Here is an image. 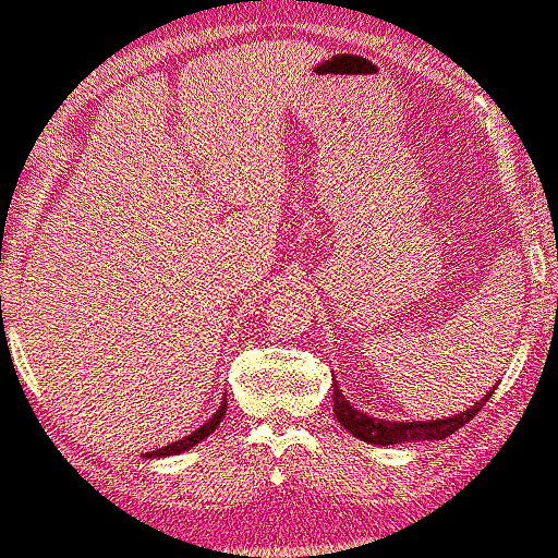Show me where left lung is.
<instances>
[{
  "label": "left lung",
  "instance_id": "obj_1",
  "mask_svg": "<svg viewBox=\"0 0 558 558\" xmlns=\"http://www.w3.org/2000/svg\"><path fill=\"white\" fill-rule=\"evenodd\" d=\"M331 389H335V414L337 420H340V425L344 429H350L355 437H361V440L373 442V446H397V442H412V440H442V437L453 435L458 427L466 425L469 420H474L476 414L482 412L486 399L492 397V391H495L492 389L484 399L474 401V407L461 414H453V417L433 420V422H389V420L368 417V414L357 412V409L342 397V391L337 389V384L331 386Z\"/></svg>",
  "mask_w": 558,
  "mask_h": 558
}]
</instances>
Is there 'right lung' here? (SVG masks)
<instances>
[{"mask_svg":"<svg viewBox=\"0 0 558 558\" xmlns=\"http://www.w3.org/2000/svg\"><path fill=\"white\" fill-rule=\"evenodd\" d=\"M223 414H227V399L221 401V407H218V412L214 414V417H210L206 425L203 427H197L193 435H187V437H182V440H178V442H172V446H165V448H157V450H151V453H146V458H159V456H174V453H182V450H190L193 446H197V442L201 440H206V437L214 433V429L218 427V422L223 420Z\"/></svg>","mask_w":558,"mask_h":558,"instance_id":"add662e5","label":"right lung"}]
</instances>
